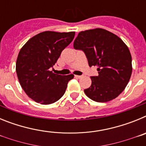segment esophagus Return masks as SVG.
I'll use <instances>...</instances> for the list:
<instances>
[{
    "label": "esophagus",
    "mask_w": 146,
    "mask_h": 146,
    "mask_svg": "<svg viewBox=\"0 0 146 146\" xmlns=\"http://www.w3.org/2000/svg\"><path fill=\"white\" fill-rule=\"evenodd\" d=\"M75 77H77V78H79L80 79V78H82V75H75Z\"/></svg>",
    "instance_id": "esophagus-1"
}]
</instances>
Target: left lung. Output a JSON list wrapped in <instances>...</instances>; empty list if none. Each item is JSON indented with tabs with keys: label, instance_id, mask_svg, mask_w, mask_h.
<instances>
[{
	"label": "left lung",
	"instance_id": "8db88e82",
	"mask_svg": "<svg viewBox=\"0 0 146 146\" xmlns=\"http://www.w3.org/2000/svg\"><path fill=\"white\" fill-rule=\"evenodd\" d=\"M74 48L82 50L89 66H98L99 75L91 77V86L84 92L97 102L118 96L128 84L132 72L131 56L126 44L114 33L102 28L78 33Z\"/></svg>",
	"mask_w": 146,
	"mask_h": 146
}]
</instances>
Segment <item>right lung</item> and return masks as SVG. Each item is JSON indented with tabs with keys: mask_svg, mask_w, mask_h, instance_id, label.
<instances>
[{
	"mask_svg": "<svg viewBox=\"0 0 146 146\" xmlns=\"http://www.w3.org/2000/svg\"><path fill=\"white\" fill-rule=\"evenodd\" d=\"M74 35L75 32H42L30 38L20 50L16 63L18 80L25 94L35 102L52 104L65 93L74 74L60 75L50 69Z\"/></svg>",
	"mask_w": 146,
	"mask_h": 146,
	"instance_id": "add662e5",
	"label": "right lung"
}]
</instances>
